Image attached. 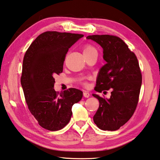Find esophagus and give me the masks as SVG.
<instances>
[{"mask_svg": "<svg viewBox=\"0 0 160 160\" xmlns=\"http://www.w3.org/2000/svg\"><path fill=\"white\" fill-rule=\"evenodd\" d=\"M83 96H84V98H89V96H90V93L88 92H87V91H84Z\"/></svg>", "mask_w": 160, "mask_h": 160, "instance_id": "obj_1", "label": "esophagus"}]
</instances>
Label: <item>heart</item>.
Segmentation results:
<instances>
[{"label":"heart","mask_w":160,"mask_h":160,"mask_svg":"<svg viewBox=\"0 0 160 160\" xmlns=\"http://www.w3.org/2000/svg\"><path fill=\"white\" fill-rule=\"evenodd\" d=\"M92 52L97 53V50L96 49V48H94L93 46L90 44H87L84 46V49H83L84 54H89V53H92Z\"/></svg>","instance_id":"b5f03b06"}]
</instances>
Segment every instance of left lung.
<instances>
[{"label":"left lung","instance_id":"8db88e82","mask_svg":"<svg viewBox=\"0 0 160 160\" xmlns=\"http://www.w3.org/2000/svg\"><path fill=\"white\" fill-rule=\"evenodd\" d=\"M103 49L106 63L100 69L95 90L98 92L112 89L109 99L97 94L99 108L93 121L102 130L114 131L132 117L139 101L142 76L135 54L119 37L109 34L90 35Z\"/></svg>","mask_w":160,"mask_h":160}]
</instances>
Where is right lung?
Wrapping results in <instances>:
<instances>
[{"mask_svg": "<svg viewBox=\"0 0 160 160\" xmlns=\"http://www.w3.org/2000/svg\"><path fill=\"white\" fill-rule=\"evenodd\" d=\"M83 34L47 31L34 39L26 52L21 83L28 109L40 126L51 131L64 128L72 116V106L82 97L70 88L59 93L53 89L54 76L63 71L68 48Z\"/></svg>", "mask_w": 160, "mask_h": 160, "instance_id": "1", "label": "right lung"}]
</instances>
